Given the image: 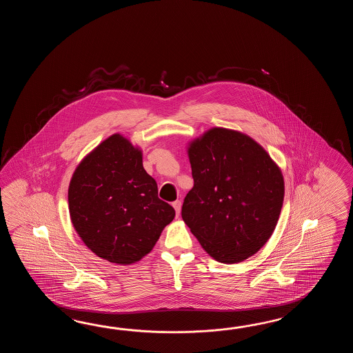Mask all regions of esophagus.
<instances>
[{"label": "esophagus", "mask_w": 353, "mask_h": 353, "mask_svg": "<svg viewBox=\"0 0 353 353\" xmlns=\"http://www.w3.org/2000/svg\"><path fill=\"white\" fill-rule=\"evenodd\" d=\"M173 207L175 212H176V216H179L180 208H181V202H180V201H175V202H173Z\"/></svg>", "instance_id": "34e87169"}]
</instances>
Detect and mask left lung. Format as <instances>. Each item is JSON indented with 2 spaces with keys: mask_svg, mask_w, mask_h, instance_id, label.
I'll use <instances>...</instances> for the list:
<instances>
[{
  "mask_svg": "<svg viewBox=\"0 0 353 353\" xmlns=\"http://www.w3.org/2000/svg\"><path fill=\"white\" fill-rule=\"evenodd\" d=\"M194 187L181 217L219 263H236L270 239L284 202V179L251 137L212 128L188 149Z\"/></svg>",
  "mask_w": 353,
  "mask_h": 353,
  "instance_id": "left-lung-1",
  "label": "left lung"
}]
</instances>
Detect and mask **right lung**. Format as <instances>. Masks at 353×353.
<instances>
[{"label": "right lung", "instance_id": "obj_1", "mask_svg": "<svg viewBox=\"0 0 353 353\" xmlns=\"http://www.w3.org/2000/svg\"><path fill=\"white\" fill-rule=\"evenodd\" d=\"M75 231L96 255L128 265L155 246L175 210L158 196L141 151L119 134L83 159L68 190Z\"/></svg>", "mask_w": 353, "mask_h": 353}]
</instances>
